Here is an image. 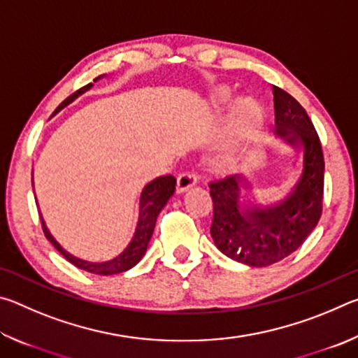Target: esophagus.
<instances>
[{
    "mask_svg": "<svg viewBox=\"0 0 358 358\" xmlns=\"http://www.w3.org/2000/svg\"><path fill=\"white\" fill-rule=\"evenodd\" d=\"M197 183V175L196 172L192 171H185L183 173L178 175V180H177V191L178 192H183L186 189H189L191 186H194Z\"/></svg>",
    "mask_w": 358,
    "mask_h": 358,
    "instance_id": "1",
    "label": "esophagus"
}]
</instances>
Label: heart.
Wrapping results in <instances>:
<instances>
[{
	"instance_id": "1",
	"label": "heart",
	"mask_w": 358,
	"mask_h": 358,
	"mask_svg": "<svg viewBox=\"0 0 358 358\" xmlns=\"http://www.w3.org/2000/svg\"><path fill=\"white\" fill-rule=\"evenodd\" d=\"M216 99L217 101H226L227 93L226 92H217ZM235 113L246 115V117L252 121L254 126H257L260 123V120H262V110H260V107L252 99L240 101L237 107H235ZM210 161L215 167H222V166H229L230 162H232V157H230L227 153H222V151H220V153H215L213 156H211Z\"/></svg>"
}]
</instances>
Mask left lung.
Listing matches in <instances>:
<instances>
[{
	"mask_svg": "<svg viewBox=\"0 0 358 358\" xmlns=\"http://www.w3.org/2000/svg\"><path fill=\"white\" fill-rule=\"evenodd\" d=\"M278 136L303 147L299 183L281 203L265 208L240 207L243 177L210 181L213 221L210 234L227 257L251 266L276 264L299 250L322 215L324 153L313 121L300 102L273 85Z\"/></svg>",
	"mask_w": 358,
	"mask_h": 358,
	"instance_id": "1",
	"label": "left lung"
}]
</instances>
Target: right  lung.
<instances>
[{"label":"right lung","mask_w":358,"mask_h":358,"mask_svg":"<svg viewBox=\"0 0 358 358\" xmlns=\"http://www.w3.org/2000/svg\"><path fill=\"white\" fill-rule=\"evenodd\" d=\"M98 78H94V82ZM92 88V83L85 85L80 90H77L76 93H72L69 98H66L62 104L57 107V110L53 112L55 115L57 112L62 110L63 107L71 104L77 96H80L82 93L87 92V90ZM175 185H177V180H175L173 175H164V177H159L151 181L147 186L143 187L142 196H141V207H138V221H137V227H136V234L132 237L129 246L120 254L118 257H115L108 262H102V264H93V262H87V260L77 259L74 256H71L68 251H64L62 246H59L55 238L52 237L48 229L45 227V222L41 216V224H42V230H44V235L47 240L57 248L62 256H64L66 260H69L72 265H76L77 268H82L85 271H90V273L94 275H117V273H123V271L129 270L134 266L136 264L141 262V259L143 257L145 251H147L148 241L153 235V230L156 226V220L159 211L164 208V205L167 203L169 199H171L172 194L175 192Z\"/></svg>","instance_id":"1"}]
</instances>
